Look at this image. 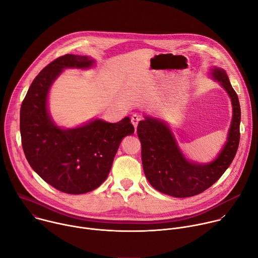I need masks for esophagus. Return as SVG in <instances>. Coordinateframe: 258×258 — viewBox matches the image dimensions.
<instances>
[{
  "instance_id": "esophagus-1",
  "label": "esophagus",
  "mask_w": 258,
  "mask_h": 258,
  "mask_svg": "<svg viewBox=\"0 0 258 258\" xmlns=\"http://www.w3.org/2000/svg\"><path fill=\"white\" fill-rule=\"evenodd\" d=\"M131 120H132V123L134 124V126L137 128V126H138V123H139V121L141 120V117H140L138 114H134V115L132 116Z\"/></svg>"
}]
</instances>
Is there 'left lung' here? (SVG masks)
Segmentation results:
<instances>
[{"instance_id": "8db88e82", "label": "left lung", "mask_w": 258, "mask_h": 258, "mask_svg": "<svg viewBox=\"0 0 258 258\" xmlns=\"http://www.w3.org/2000/svg\"><path fill=\"white\" fill-rule=\"evenodd\" d=\"M211 76L227 91L233 106L227 143L211 162L189 161L179 150L169 126L164 121L145 116L138 124L145 175L151 186L163 194L186 198L202 193L224 174L237 153L241 121L239 99L224 69L213 67Z\"/></svg>"}]
</instances>
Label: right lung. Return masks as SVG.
<instances>
[{"label": "right lung", "instance_id": "add662e5", "mask_svg": "<svg viewBox=\"0 0 258 258\" xmlns=\"http://www.w3.org/2000/svg\"><path fill=\"white\" fill-rule=\"evenodd\" d=\"M88 56L66 54L47 65L31 83L20 109L22 148L31 168L55 189L85 194L107 178L122 139L135 133L130 117L110 123L94 119L75 128H61L48 111V94L65 68L87 69Z\"/></svg>", "mask_w": 258, "mask_h": 258}]
</instances>
